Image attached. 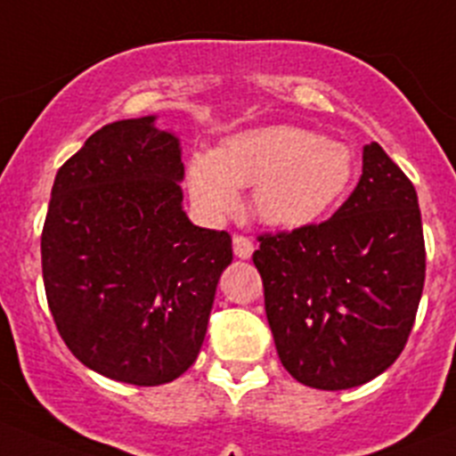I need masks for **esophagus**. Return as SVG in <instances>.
I'll return each instance as SVG.
<instances>
[{
  "label": "esophagus",
  "mask_w": 456,
  "mask_h": 456,
  "mask_svg": "<svg viewBox=\"0 0 456 456\" xmlns=\"http://www.w3.org/2000/svg\"><path fill=\"white\" fill-rule=\"evenodd\" d=\"M232 250H235V255L240 259H248L253 255L255 246L246 235H232Z\"/></svg>",
  "instance_id": "obj_1"
}]
</instances>
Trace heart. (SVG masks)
<instances>
[{"mask_svg":"<svg viewBox=\"0 0 456 456\" xmlns=\"http://www.w3.org/2000/svg\"><path fill=\"white\" fill-rule=\"evenodd\" d=\"M355 156L297 125H262L224 138L215 151H194L185 181L192 203L210 219L240 206L253 190L255 212L277 228H300L322 216L349 190Z\"/></svg>","mask_w":456,"mask_h":456,"instance_id":"heart-1","label":"heart"}]
</instances>
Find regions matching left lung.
I'll list each match as a JSON object with an SVG mask.
<instances>
[{
  "instance_id": "8db88e82",
  "label": "left lung",
  "mask_w": 456,
  "mask_h": 456,
  "mask_svg": "<svg viewBox=\"0 0 456 456\" xmlns=\"http://www.w3.org/2000/svg\"><path fill=\"white\" fill-rule=\"evenodd\" d=\"M257 241L266 318L293 379L336 392L394 365L423 293L426 241L414 185L379 142L331 219Z\"/></svg>"
}]
</instances>
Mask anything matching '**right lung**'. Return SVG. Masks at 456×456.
<instances>
[{
    "mask_svg": "<svg viewBox=\"0 0 456 456\" xmlns=\"http://www.w3.org/2000/svg\"><path fill=\"white\" fill-rule=\"evenodd\" d=\"M181 179L179 138L154 116L105 125L55 175L46 302L69 351L111 380L151 387L188 371L232 262L231 235L183 212Z\"/></svg>",
    "mask_w": 456,
    "mask_h": 456,
    "instance_id": "obj_1",
    "label": "right lung"
}]
</instances>
